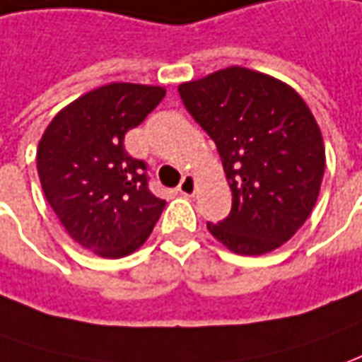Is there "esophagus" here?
<instances>
[{"label":"esophagus","mask_w":362,"mask_h":362,"mask_svg":"<svg viewBox=\"0 0 362 362\" xmlns=\"http://www.w3.org/2000/svg\"><path fill=\"white\" fill-rule=\"evenodd\" d=\"M178 192H180L182 196H194V192H196V178L192 174H186L180 180V184H178Z\"/></svg>","instance_id":"esophagus-1"}]
</instances>
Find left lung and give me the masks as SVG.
I'll use <instances>...</instances> for the list:
<instances>
[{
    "instance_id": "8db88e82",
    "label": "left lung",
    "mask_w": 362,
    "mask_h": 362,
    "mask_svg": "<svg viewBox=\"0 0 362 362\" xmlns=\"http://www.w3.org/2000/svg\"><path fill=\"white\" fill-rule=\"evenodd\" d=\"M192 119L216 142L232 210L208 222L218 242L262 255L293 235L315 206L325 148L305 100L264 73L230 67L178 87Z\"/></svg>"
}]
</instances>
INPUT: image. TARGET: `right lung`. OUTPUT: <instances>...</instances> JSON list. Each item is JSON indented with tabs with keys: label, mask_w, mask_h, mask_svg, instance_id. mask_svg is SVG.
<instances>
[{
	"label": "right lung",
	"mask_w": 362,
	"mask_h": 362,
	"mask_svg": "<svg viewBox=\"0 0 362 362\" xmlns=\"http://www.w3.org/2000/svg\"><path fill=\"white\" fill-rule=\"evenodd\" d=\"M166 95L162 87L110 83L63 109L43 132L37 172L67 233L103 257L139 250L166 200L148 186V164L132 158L124 134Z\"/></svg>",
	"instance_id": "obj_1"
}]
</instances>
